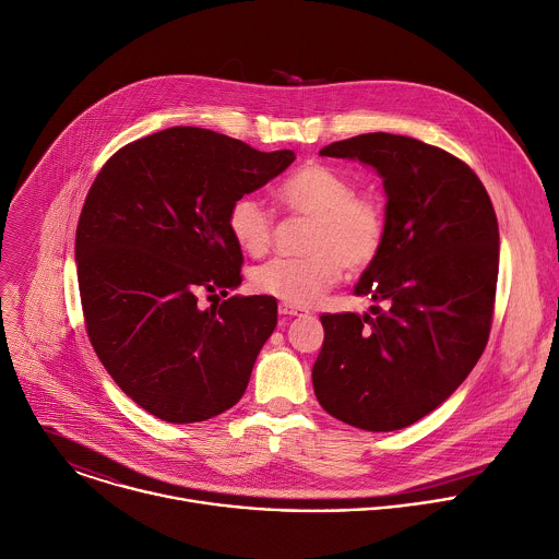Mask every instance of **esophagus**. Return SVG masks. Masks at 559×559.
Returning a JSON list of instances; mask_svg holds the SVG:
<instances>
[{
	"mask_svg": "<svg viewBox=\"0 0 559 559\" xmlns=\"http://www.w3.org/2000/svg\"><path fill=\"white\" fill-rule=\"evenodd\" d=\"M280 314H284V317H301V314H306L308 310L306 308H299V306H290V304H280Z\"/></svg>",
	"mask_w": 559,
	"mask_h": 559,
	"instance_id": "34e87169",
	"label": "esophagus"
}]
</instances>
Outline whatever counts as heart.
<instances>
[{
	"label": "heart",
	"instance_id": "heart-1",
	"mask_svg": "<svg viewBox=\"0 0 559 559\" xmlns=\"http://www.w3.org/2000/svg\"><path fill=\"white\" fill-rule=\"evenodd\" d=\"M277 198L286 211L310 217L299 258H275L251 273L258 293L290 306H312L342 280L344 269H370L388 238V211L374 193L355 191L342 169L325 163H306L280 187ZM227 229L236 247L262 258L273 240V213L247 193L231 202Z\"/></svg>",
	"mask_w": 559,
	"mask_h": 559
}]
</instances>
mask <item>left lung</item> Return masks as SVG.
Wrapping results in <instances>:
<instances>
[{
  "label": "left lung",
  "instance_id": "8db88e82",
  "mask_svg": "<svg viewBox=\"0 0 559 559\" xmlns=\"http://www.w3.org/2000/svg\"><path fill=\"white\" fill-rule=\"evenodd\" d=\"M321 156L374 167L388 193V238L355 293L370 314H321L312 366L321 407L368 431L420 420L467 379L489 342L500 236L491 198L467 163L385 132L325 145Z\"/></svg>",
  "mask_w": 559,
  "mask_h": 559
}]
</instances>
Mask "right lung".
Wrapping results in <instances>:
<instances>
[{"label":"right lung","instance_id":"1","mask_svg":"<svg viewBox=\"0 0 559 559\" xmlns=\"http://www.w3.org/2000/svg\"><path fill=\"white\" fill-rule=\"evenodd\" d=\"M295 154L258 152L202 128L121 147L96 174L76 227L85 330L100 364L143 409L198 423L234 407L277 323L275 297L242 284L231 202L280 176Z\"/></svg>","mask_w":559,"mask_h":559}]
</instances>
